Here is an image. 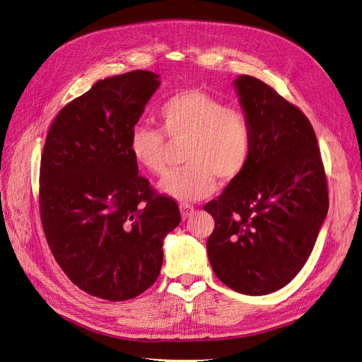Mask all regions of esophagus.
<instances>
[{"mask_svg": "<svg viewBox=\"0 0 362 362\" xmlns=\"http://www.w3.org/2000/svg\"><path fill=\"white\" fill-rule=\"evenodd\" d=\"M180 211H181L182 221H185V218H189V217L193 214L194 208H193L192 205H189V204H181V205H180Z\"/></svg>", "mask_w": 362, "mask_h": 362, "instance_id": "obj_1", "label": "esophagus"}]
</instances>
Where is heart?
<instances>
[{
	"mask_svg": "<svg viewBox=\"0 0 362 362\" xmlns=\"http://www.w3.org/2000/svg\"><path fill=\"white\" fill-rule=\"evenodd\" d=\"M161 129L175 146H185L187 166L169 173L160 190L181 202L213 194L216 180L237 181L252 152V127L245 112L226 107L199 89L175 93L160 107ZM160 129L137 127L129 139V152L140 169L161 177L168 170L170 146Z\"/></svg>",
	"mask_w": 362,
	"mask_h": 362,
	"instance_id": "1",
	"label": "heart"
}]
</instances>
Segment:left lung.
<instances>
[{
	"instance_id": "1",
	"label": "left lung",
	"mask_w": 362,
	"mask_h": 362,
	"mask_svg": "<svg viewBox=\"0 0 362 362\" xmlns=\"http://www.w3.org/2000/svg\"><path fill=\"white\" fill-rule=\"evenodd\" d=\"M234 87L252 127L247 168L204 210L216 276L237 293L262 296L298 275L327 214V184L310 120L255 76Z\"/></svg>"
}]
</instances>
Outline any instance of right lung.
<instances>
[{
  "mask_svg": "<svg viewBox=\"0 0 362 362\" xmlns=\"http://www.w3.org/2000/svg\"><path fill=\"white\" fill-rule=\"evenodd\" d=\"M133 71L96 81L64 105L40 160L42 226L54 258L83 291L133 299L160 275L163 240L181 222L178 205L139 177L129 139L160 86Z\"/></svg>",
  "mask_w": 362,
  "mask_h": 362,
  "instance_id": "1",
  "label": "right lung"
}]
</instances>
